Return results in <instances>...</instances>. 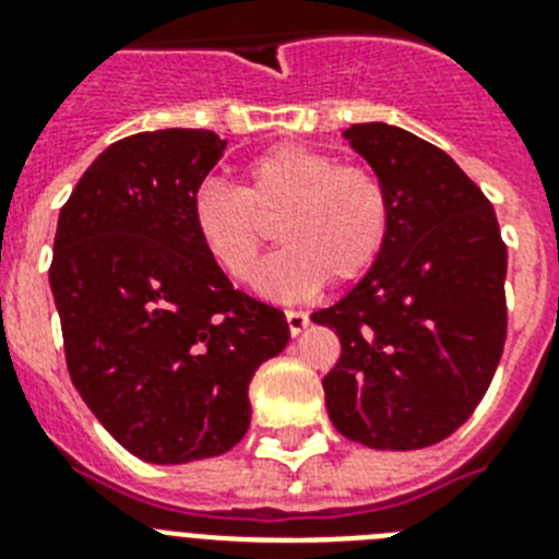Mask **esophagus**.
Instances as JSON below:
<instances>
[{
    "mask_svg": "<svg viewBox=\"0 0 559 559\" xmlns=\"http://www.w3.org/2000/svg\"><path fill=\"white\" fill-rule=\"evenodd\" d=\"M285 322H288L290 335H299L310 324V316L305 310H285Z\"/></svg>",
    "mask_w": 559,
    "mask_h": 559,
    "instance_id": "1",
    "label": "esophagus"
}]
</instances>
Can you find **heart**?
I'll list each match as a JSON object with an SVG mask.
<instances>
[{"mask_svg": "<svg viewBox=\"0 0 559 559\" xmlns=\"http://www.w3.org/2000/svg\"><path fill=\"white\" fill-rule=\"evenodd\" d=\"M283 249L265 260L257 290L305 299L324 283H355L380 260L392 235V199L378 173L338 165L310 145H274L243 165L240 187L201 181L190 221L210 260L235 283H249L265 243L257 215H276Z\"/></svg>", "mask_w": 559, "mask_h": 559, "instance_id": "b5f03b06", "label": "heart"}]
</instances>
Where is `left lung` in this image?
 I'll return each mask as SVG.
<instances>
[{"label":"left lung","mask_w":559,"mask_h":559,"mask_svg":"<svg viewBox=\"0 0 559 559\" xmlns=\"http://www.w3.org/2000/svg\"><path fill=\"white\" fill-rule=\"evenodd\" d=\"M347 140L386 185L392 235L369 274L313 313L341 341L324 403L353 442L417 451L451 437L490 389L507 341V243L445 151L386 122Z\"/></svg>","instance_id":"left-lung-1"}]
</instances>
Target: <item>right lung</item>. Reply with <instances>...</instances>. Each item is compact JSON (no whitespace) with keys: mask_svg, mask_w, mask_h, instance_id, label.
Masks as SVG:
<instances>
[{"mask_svg":"<svg viewBox=\"0 0 559 559\" xmlns=\"http://www.w3.org/2000/svg\"><path fill=\"white\" fill-rule=\"evenodd\" d=\"M226 142L167 128L114 142L58 215L49 288L69 378L133 456H221L249 431V383L288 344L283 310L235 290L190 221Z\"/></svg>","mask_w":559,"mask_h":559,"instance_id":"add662e5","label":"right lung"}]
</instances>
